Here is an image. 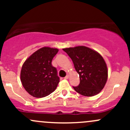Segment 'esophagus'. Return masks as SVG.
<instances>
[{
  "label": "esophagus",
  "instance_id": "1",
  "mask_svg": "<svg viewBox=\"0 0 130 130\" xmlns=\"http://www.w3.org/2000/svg\"><path fill=\"white\" fill-rule=\"evenodd\" d=\"M69 78V75H67V76H65V77H64V78H65V79H68V78Z\"/></svg>",
  "mask_w": 130,
  "mask_h": 130
}]
</instances>
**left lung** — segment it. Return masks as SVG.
Here are the masks:
<instances>
[{"instance_id":"obj_1","label":"left lung","mask_w":130,"mask_h":130,"mask_svg":"<svg viewBox=\"0 0 130 130\" xmlns=\"http://www.w3.org/2000/svg\"><path fill=\"white\" fill-rule=\"evenodd\" d=\"M72 60L80 77V84L73 87L78 94L87 97L99 94L107 79V68L103 57L96 51L84 46L63 48Z\"/></svg>"}]
</instances>
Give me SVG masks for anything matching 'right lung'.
<instances>
[{"instance_id": "right-lung-1", "label": "right lung", "mask_w": 130, "mask_h": 130, "mask_svg": "<svg viewBox=\"0 0 130 130\" xmlns=\"http://www.w3.org/2000/svg\"><path fill=\"white\" fill-rule=\"evenodd\" d=\"M57 48L43 47L24 61L21 71V81L31 95L41 98L55 91L60 82L57 69L52 66Z\"/></svg>"}]
</instances>
